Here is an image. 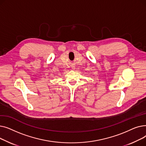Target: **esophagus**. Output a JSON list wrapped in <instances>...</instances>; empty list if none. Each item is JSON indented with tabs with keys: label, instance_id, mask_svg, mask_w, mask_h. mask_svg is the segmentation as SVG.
I'll return each instance as SVG.
<instances>
[{
	"label": "esophagus",
	"instance_id": "1",
	"mask_svg": "<svg viewBox=\"0 0 146 146\" xmlns=\"http://www.w3.org/2000/svg\"><path fill=\"white\" fill-rule=\"evenodd\" d=\"M72 68H74L75 67H74V66H73V67H72Z\"/></svg>",
	"mask_w": 146,
	"mask_h": 146
}]
</instances>
